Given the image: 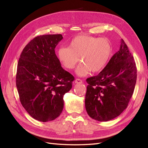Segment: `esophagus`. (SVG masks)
I'll list each match as a JSON object with an SVG mask.
<instances>
[{"label": "esophagus", "mask_w": 148, "mask_h": 148, "mask_svg": "<svg viewBox=\"0 0 148 148\" xmlns=\"http://www.w3.org/2000/svg\"><path fill=\"white\" fill-rule=\"evenodd\" d=\"M75 83H83V81L82 79H75Z\"/></svg>", "instance_id": "esophagus-1"}]
</instances>
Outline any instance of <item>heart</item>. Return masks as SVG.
<instances>
[{
	"label": "heart",
	"mask_w": 148,
	"mask_h": 148,
	"mask_svg": "<svg viewBox=\"0 0 148 148\" xmlns=\"http://www.w3.org/2000/svg\"><path fill=\"white\" fill-rule=\"evenodd\" d=\"M112 47L108 39L89 35H78L73 38L68 47H61L57 50L59 62L65 69L71 70L80 60L82 62L77 69L80 77L99 72L105 68L110 59Z\"/></svg>",
	"instance_id": "b5f03b06"
}]
</instances>
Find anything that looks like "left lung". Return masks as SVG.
Masks as SVG:
<instances>
[{
    "label": "left lung",
    "instance_id": "8db88e82",
    "mask_svg": "<svg viewBox=\"0 0 148 148\" xmlns=\"http://www.w3.org/2000/svg\"><path fill=\"white\" fill-rule=\"evenodd\" d=\"M137 69L134 58L123 40L119 51L88 84L85 107L90 117L106 122L118 117L127 108L135 89Z\"/></svg>",
    "mask_w": 148,
    "mask_h": 148
}]
</instances>
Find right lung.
I'll return each mask as SVG.
<instances>
[{"label": "right lung", "mask_w": 148, "mask_h": 148, "mask_svg": "<svg viewBox=\"0 0 148 148\" xmlns=\"http://www.w3.org/2000/svg\"><path fill=\"white\" fill-rule=\"evenodd\" d=\"M62 34L39 36L26 45L17 65L16 85L21 105L34 119L46 122L57 118L64 96L74 77L62 69L55 48Z\"/></svg>", "instance_id": "add662e5"}]
</instances>
